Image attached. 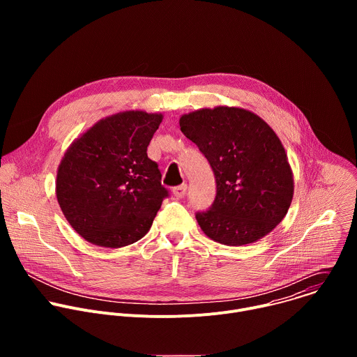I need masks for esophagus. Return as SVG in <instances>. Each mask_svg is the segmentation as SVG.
I'll return each mask as SVG.
<instances>
[{"mask_svg":"<svg viewBox=\"0 0 357 357\" xmlns=\"http://www.w3.org/2000/svg\"><path fill=\"white\" fill-rule=\"evenodd\" d=\"M172 195L175 196V197H178V199H181V197H183L185 195H186V185L183 183V185H179V186H175L174 189H172Z\"/></svg>","mask_w":357,"mask_h":357,"instance_id":"obj_1","label":"esophagus"}]
</instances>
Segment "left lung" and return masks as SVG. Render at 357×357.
Wrapping results in <instances>:
<instances>
[{
    "label": "left lung",
    "mask_w": 357,
    "mask_h": 357,
    "mask_svg": "<svg viewBox=\"0 0 357 357\" xmlns=\"http://www.w3.org/2000/svg\"><path fill=\"white\" fill-rule=\"evenodd\" d=\"M215 172L216 199L196 220L209 238L244 245L273 231L294 196V175L274 130L241 107L199 109L179 119Z\"/></svg>",
    "instance_id": "obj_1"
}]
</instances>
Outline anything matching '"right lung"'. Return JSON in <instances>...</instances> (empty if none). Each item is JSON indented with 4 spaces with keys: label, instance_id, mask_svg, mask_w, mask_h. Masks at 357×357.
<instances>
[{
    "label": "right lung",
    "instance_id": "1",
    "mask_svg": "<svg viewBox=\"0 0 357 357\" xmlns=\"http://www.w3.org/2000/svg\"><path fill=\"white\" fill-rule=\"evenodd\" d=\"M164 116L127 110L98 120L66 149L56 175V199L86 241L120 248L151 229L168 190L146 146Z\"/></svg>",
    "mask_w": 357,
    "mask_h": 357
}]
</instances>
